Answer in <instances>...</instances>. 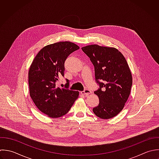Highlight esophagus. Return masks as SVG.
Here are the masks:
<instances>
[{
	"label": "esophagus",
	"instance_id": "1",
	"mask_svg": "<svg viewBox=\"0 0 159 159\" xmlns=\"http://www.w3.org/2000/svg\"><path fill=\"white\" fill-rule=\"evenodd\" d=\"M91 93H92L91 90H89V89H85V90H84V91L81 92V93H82V95H85V96L89 95V94H90Z\"/></svg>",
	"mask_w": 159,
	"mask_h": 159
}]
</instances>
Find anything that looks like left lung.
<instances>
[{
    "label": "left lung",
    "mask_w": 159,
    "mask_h": 159,
    "mask_svg": "<svg viewBox=\"0 0 159 159\" xmlns=\"http://www.w3.org/2000/svg\"><path fill=\"white\" fill-rule=\"evenodd\" d=\"M95 68L99 89L94 92L99 104L93 108L102 119L116 116L124 108L131 92L133 79L124 56L115 48L92 44L82 48Z\"/></svg>",
    "instance_id": "left-lung-1"
}]
</instances>
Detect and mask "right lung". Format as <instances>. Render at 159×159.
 <instances>
[{
    "label": "right lung",
    "instance_id": "right-lung-1",
    "mask_svg": "<svg viewBox=\"0 0 159 159\" xmlns=\"http://www.w3.org/2000/svg\"><path fill=\"white\" fill-rule=\"evenodd\" d=\"M79 47L69 41L49 44L35 56L28 72L30 95L36 107L51 118L66 115L77 99L79 92L56 87V82L64 76V62L67 57Z\"/></svg>",
    "mask_w": 159,
    "mask_h": 159
}]
</instances>
